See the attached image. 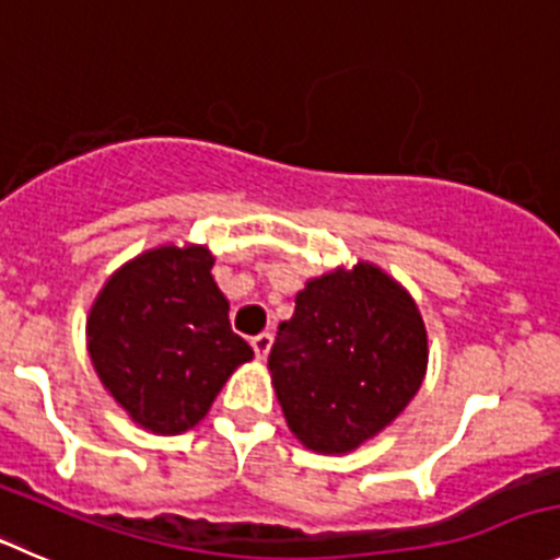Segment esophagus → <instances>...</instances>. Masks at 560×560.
<instances>
[{
    "label": "esophagus",
    "mask_w": 560,
    "mask_h": 560,
    "mask_svg": "<svg viewBox=\"0 0 560 560\" xmlns=\"http://www.w3.org/2000/svg\"><path fill=\"white\" fill-rule=\"evenodd\" d=\"M271 343H275V335H271V332H260V335H255V338H253L255 357H258V360H266V354H269Z\"/></svg>",
    "instance_id": "obj_1"
}]
</instances>
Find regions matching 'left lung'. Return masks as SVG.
<instances>
[{"mask_svg":"<svg viewBox=\"0 0 560 560\" xmlns=\"http://www.w3.org/2000/svg\"><path fill=\"white\" fill-rule=\"evenodd\" d=\"M429 369V335L412 294L371 260L311 277L280 322L269 374L291 434L343 456L407 409Z\"/></svg>","mask_w":560,"mask_h":560,"instance_id":"obj_1","label":"left lung"}]
</instances>
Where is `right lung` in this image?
Returning a JSON list of instances; mask_svg holds the SVG:
<instances>
[{
  "label": "right lung",
  "instance_id": "add662e5",
  "mask_svg": "<svg viewBox=\"0 0 560 560\" xmlns=\"http://www.w3.org/2000/svg\"><path fill=\"white\" fill-rule=\"evenodd\" d=\"M206 244L142 249L106 277L88 313V351L104 390L153 434L195 429L238 365L253 360L228 322Z\"/></svg>",
  "mask_w": 560,
  "mask_h": 560
}]
</instances>
